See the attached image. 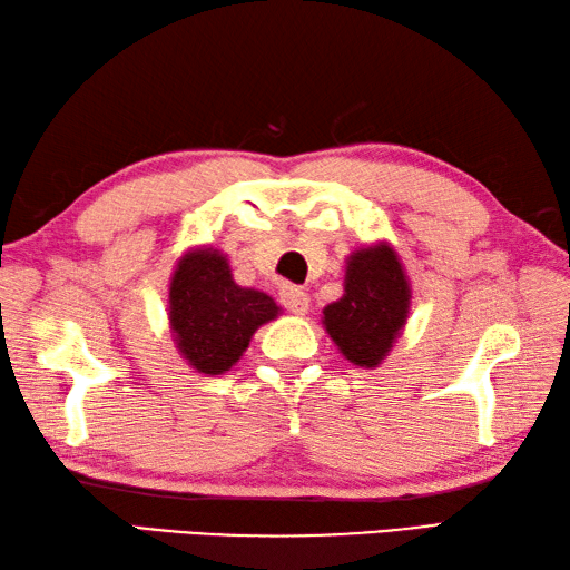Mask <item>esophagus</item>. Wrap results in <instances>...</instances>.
<instances>
[{"instance_id": "1", "label": "esophagus", "mask_w": 570, "mask_h": 570, "mask_svg": "<svg viewBox=\"0 0 570 570\" xmlns=\"http://www.w3.org/2000/svg\"><path fill=\"white\" fill-rule=\"evenodd\" d=\"M282 304L294 313V316H306L308 313V294L304 292L301 286H292V284H284L282 286Z\"/></svg>"}]
</instances>
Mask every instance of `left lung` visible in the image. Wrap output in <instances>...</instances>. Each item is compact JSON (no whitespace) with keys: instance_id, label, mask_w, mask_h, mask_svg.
Masks as SVG:
<instances>
[{"instance_id":"obj_1","label":"left lung","mask_w":570,"mask_h":570,"mask_svg":"<svg viewBox=\"0 0 570 570\" xmlns=\"http://www.w3.org/2000/svg\"><path fill=\"white\" fill-rule=\"evenodd\" d=\"M411 286L390 242L355 249L345 259L343 296L323 308V328L357 367H380L404 333Z\"/></svg>"}]
</instances>
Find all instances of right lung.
I'll return each instance as SVG.
<instances>
[{"instance_id": "right-lung-1", "label": "right lung", "mask_w": 570, "mask_h": 570, "mask_svg": "<svg viewBox=\"0 0 570 570\" xmlns=\"http://www.w3.org/2000/svg\"><path fill=\"white\" fill-rule=\"evenodd\" d=\"M282 308L257 288L239 286L227 254L190 247L176 262L168 284V328L180 357L200 374H223L237 365L252 335Z\"/></svg>"}]
</instances>
